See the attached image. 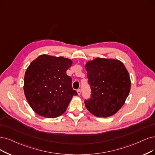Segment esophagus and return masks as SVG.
<instances>
[{
    "label": "esophagus",
    "mask_w": 155,
    "mask_h": 155,
    "mask_svg": "<svg viewBox=\"0 0 155 155\" xmlns=\"http://www.w3.org/2000/svg\"><path fill=\"white\" fill-rule=\"evenodd\" d=\"M77 93H78V95H81V89H78L77 90Z\"/></svg>",
    "instance_id": "34e87169"
}]
</instances>
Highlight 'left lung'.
Here are the masks:
<instances>
[{
  "label": "left lung",
  "instance_id": "8db88e82",
  "mask_svg": "<svg viewBox=\"0 0 155 155\" xmlns=\"http://www.w3.org/2000/svg\"><path fill=\"white\" fill-rule=\"evenodd\" d=\"M91 87V97L84 101L93 115L107 117L115 114L124 105L129 94V73L118 60L96 58L85 65Z\"/></svg>",
  "mask_w": 155,
  "mask_h": 155
}]
</instances>
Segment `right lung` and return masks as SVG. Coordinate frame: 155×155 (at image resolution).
I'll list each match as a JSON object with an SVG mask.
<instances>
[{
	"label": "right lung",
	"instance_id": "obj_1",
	"mask_svg": "<svg viewBox=\"0 0 155 155\" xmlns=\"http://www.w3.org/2000/svg\"><path fill=\"white\" fill-rule=\"evenodd\" d=\"M72 64L62 57L39 55L27 69L24 90L33 110L45 117L55 118L65 112L77 92L66 71Z\"/></svg>",
	"mask_w": 155,
	"mask_h": 155
}]
</instances>
